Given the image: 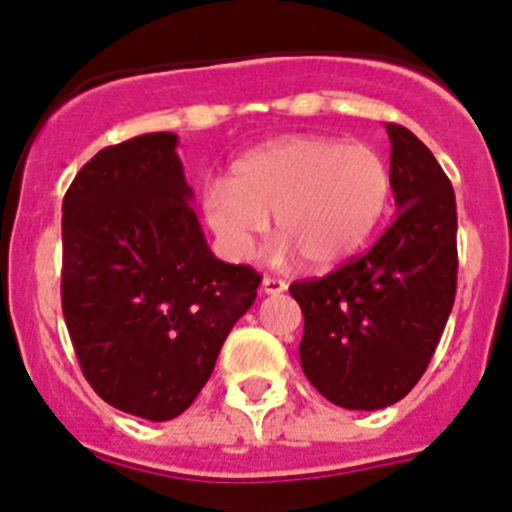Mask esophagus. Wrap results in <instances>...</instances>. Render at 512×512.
<instances>
[{"mask_svg": "<svg viewBox=\"0 0 512 512\" xmlns=\"http://www.w3.org/2000/svg\"><path fill=\"white\" fill-rule=\"evenodd\" d=\"M283 290H288V283H285V280L262 278V293H267V296H278Z\"/></svg>", "mask_w": 512, "mask_h": 512, "instance_id": "obj_1", "label": "esophagus"}]
</instances>
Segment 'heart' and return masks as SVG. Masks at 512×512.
Instances as JSON below:
<instances>
[{
    "instance_id": "1",
    "label": "heart",
    "mask_w": 512,
    "mask_h": 512,
    "mask_svg": "<svg viewBox=\"0 0 512 512\" xmlns=\"http://www.w3.org/2000/svg\"><path fill=\"white\" fill-rule=\"evenodd\" d=\"M393 196L388 160L375 147L336 137H288L232 165L229 181L204 188V219L222 250L245 260L275 216L283 250L311 267L357 255Z\"/></svg>"
}]
</instances>
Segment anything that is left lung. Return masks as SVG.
Here are the masks:
<instances>
[{
  "instance_id": "left-lung-1",
  "label": "left lung",
  "mask_w": 512,
  "mask_h": 512,
  "mask_svg": "<svg viewBox=\"0 0 512 512\" xmlns=\"http://www.w3.org/2000/svg\"><path fill=\"white\" fill-rule=\"evenodd\" d=\"M385 130L395 222L367 255L288 288L303 313V375L347 411H380L411 393L457 293L454 188L411 130Z\"/></svg>"
}]
</instances>
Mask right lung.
<instances>
[{
    "mask_svg": "<svg viewBox=\"0 0 512 512\" xmlns=\"http://www.w3.org/2000/svg\"><path fill=\"white\" fill-rule=\"evenodd\" d=\"M178 135L104 147L63 199L61 298L78 365L101 400L170 421L196 400L260 275L209 250Z\"/></svg>",
    "mask_w": 512,
    "mask_h": 512,
    "instance_id": "add662e5",
    "label": "right lung"
}]
</instances>
